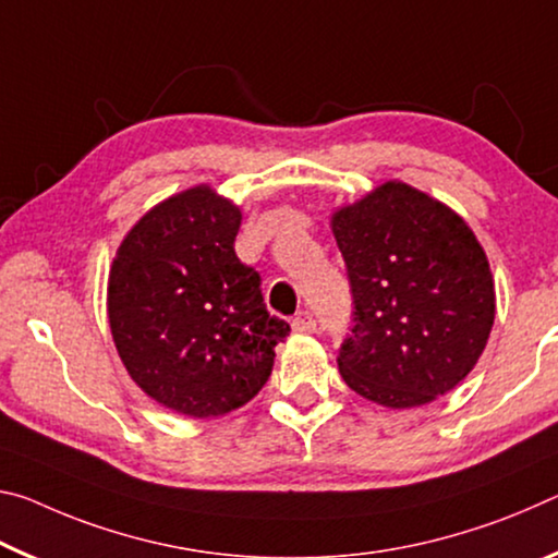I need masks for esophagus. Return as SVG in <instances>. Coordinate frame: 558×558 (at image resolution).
Returning a JSON list of instances; mask_svg holds the SVG:
<instances>
[{"instance_id": "obj_1", "label": "esophagus", "mask_w": 558, "mask_h": 558, "mask_svg": "<svg viewBox=\"0 0 558 558\" xmlns=\"http://www.w3.org/2000/svg\"><path fill=\"white\" fill-rule=\"evenodd\" d=\"M291 328L299 333H314L316 331V318L312 312H299L291 318Z\"/></svg>"}]
</instances>
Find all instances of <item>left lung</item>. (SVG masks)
<instances>
[{"label":"left lung","instance_id":"8db88e82","mask_svg":"<svg viewBox=\"0 0 558 558\" xmlns=\"http://www.w3.org/2000/svg\"><path fill=\"white\" fill-rule=\"evenodd\" d=\"M353 294L339 351L345 386L417 408L474 368L495 324V281L468 222L390 180L331 217Z\"/></svg>","mask_w":558,"mask_h":558}]
</instances>
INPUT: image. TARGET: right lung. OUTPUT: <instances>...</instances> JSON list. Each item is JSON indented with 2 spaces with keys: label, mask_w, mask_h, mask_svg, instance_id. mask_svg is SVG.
<instances>
[{
  "label": "right lung",
  "mask_w": 558,
  "mask_h": 558,
  "mask_svg": "<svg viewBox=\"0 0 558 558\" xmlns=\"http://www.w3.org/2000/svg\"><path fill=\"white\" fill-rule=\"evenodd\" d=\"M242 213L197 185L145 213L108 274V322L131 378L190 417L242 408L271 376L289 324L267 312L259 271L240 262Z\"/></svg>",
  "instance_id": "1"
}]
</instances>
